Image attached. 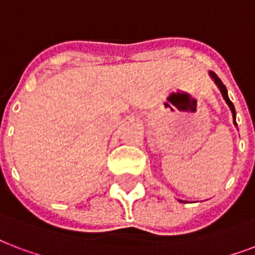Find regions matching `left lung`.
<instances>
[{"label": "left lung", "instance_id": "left-lung-1", "mask_svg": "<svg viewBox=\"0 0 255 255\" xmlns=\"http://www.w3.org/2000/svg\"><path fill=\"white\" fill-rule=\"evenodd\" d=\"M210 76H211V79H213V80L215 81V84L218 85L219 91H221V93H222L223 99L226 100L227 106L230 107L231 112H233V120H234V124H236V126H237V122H236V108H234V104H233V103L230 102V99H229V96H227V89H226V87H225V84H223L222 81H221V79H219L218 76L215 75L214 72H210ZM180 202H182V201H180Z\"/></svg>", "mask_w": 255, "mask_h": 255}]
</instances>
